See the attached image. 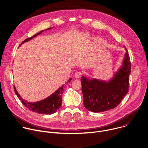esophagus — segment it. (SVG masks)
Listing matches in <instances>:
<instances>
[{
  "label": "esophagus",
  "mask_w": 148,
  "mask_h": 148,
  "mask_svg": "<svg viewBox=\"0 0 148 148\" xmlns=\"http://www.w3.org/2000/svg\"><path fill=\"white\" fill-rule=\"evenodd\" d=\"M82 73L81 72L78 71V72H75L74 76H75V77L76 78H79V77H80L82 76Z\"/></svg>",
  "instance_id": "obj_1"
}]
</instances>
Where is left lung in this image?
<instances>
[{
  "label": "left lung",
  "mask_w": 148,
  "mask_h": 148,
  "mask_svg": "<svg viewBox=\"0 0 148 148\" xmlns=\"http://www.w3.org/2000/svg\"><path fill=\"white\" fill-rule=\"evenodd\" d=\"M122 66L109 82L81 78L84 107L92 112H101L113 109L128 92L131 62L127 50Z\"/></svg>",
  "instance_id": "left-lung-1"
}]
</instances>
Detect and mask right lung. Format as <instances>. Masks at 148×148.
<instances>
[{"label":"right lung","instance_id":"right-lung-1","mask_svg":"<svg viewBox=\"0 0 148 148\" xmlns=\"http://www.w3.org/2000/svg\"><path fill=\"white\" fill-rule=\"evenodd\" d=\"M51 28H49L47 29H50ZM43 32V31H40L39 33L35 34V35L32 36L31 38L25 39L24 41L22 42L21 45L33 39L35 36L38 35H40ZM71 80H72L71 78L69 79L66 84L69 83L71 81ZM64 86L63 85L60 88H58L54 94H53L49 97L45 98V99L38 101V102H27V101L22 98V97L17 92L16 87L14 86V90L15 91V93L16 94L17 96L18 97L20 100H21V102L23 103L24 105H25L29 110L31 111H33L40 114H51L53 113H54L61 107L62 102V94H63V92H64Z\"/></svg>","mask_w":148,"mask_h":148}]
</instances>
